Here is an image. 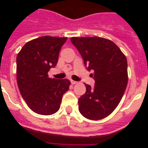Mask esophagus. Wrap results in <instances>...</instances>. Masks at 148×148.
Instances as JSON below:
<instances>
[{
    "label": "esophagus",
    "mask_w": 148,
    "mask_h": 148,
    "mask_svg": "<svg viewBox=\"0 0 148 148\" xmlns=\"http://www.w3.org/2000/svg\"><path fill=\"white\" fill-rule=\"evenodd\" d=\"M70 82H71L72 84H76L78 83V82H75V81H73V80L70 81Z\"/></svg>",
    "instance_id": "34e87169"
}]
</instances>
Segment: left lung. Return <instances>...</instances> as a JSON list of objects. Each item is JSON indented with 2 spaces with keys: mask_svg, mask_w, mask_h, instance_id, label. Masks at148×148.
Listing matches in <instances>:
<instances>
[{
  "mask_svg": "<svg viewBox=\"0 0 148 148\" xmlns=\"http://www.w3.org/2000/svg\"><path fill=\"white\" fill-rule=\"evenodd\" d=\"M70 40L87 70L94 72L95 86L91 88L85 84L86 92L78 99L79 112L90 120L106 118L119 105L127 85L126 56L114 42L104 38L73 37Z\"/></svg>",
  "mask_w": 148,
  "mask_h": 148,
  "instance_id": "left-lung-1",
  "label": "left lung"
}]
</instances>
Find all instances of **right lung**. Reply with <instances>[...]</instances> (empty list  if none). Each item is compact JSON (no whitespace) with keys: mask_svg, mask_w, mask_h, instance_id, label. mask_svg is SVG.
I'll list each match as a JSON object with an SVG mask.
<instances>
[{"mask_svg":"<svg viewBox=\"0 0 148 148\" xmlns=\"http://www.w3.org/2000/svg\"><path fill=\"white\" fill-rule=\"evenodd\" d=\"M67 38L42 36L28 41L17 56V83L23 99L33 112L52 115L59 110L62 96L69 90L68 79L50 78L60 49Z\"/></svg>","mask_w":148,"mask_h":148,"instance_id":"obj_1","label":"right lung"}]
</instances>
